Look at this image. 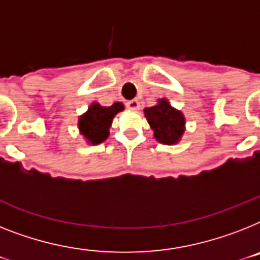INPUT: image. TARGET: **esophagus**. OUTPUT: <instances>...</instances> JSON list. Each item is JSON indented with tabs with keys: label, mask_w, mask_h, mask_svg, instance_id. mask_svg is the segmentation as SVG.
Returning <instances> with one entry per match:
<instances>
[{
	"label": "esophagus",
	"mask_w": 260,
	"mask_h": 260,
	"mask_svg": "<svg viewBox=\"0 0 260 260\" xmlns=\"http://www.w3.org/2000/svg\"><path fill=\"white\" fill-rule=\"evenodd\" d=\"M126 107H128L129 109H132V111H139V109H140V101L136 100V99L129 100L128 103H126Z\"/></svg>",
	"instance_id": "34e87169"
}]
</instances>
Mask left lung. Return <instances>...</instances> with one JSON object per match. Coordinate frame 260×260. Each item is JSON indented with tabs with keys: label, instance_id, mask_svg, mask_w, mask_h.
Returning a JSON list of instances; mask_svg holds the SVG:
<instances>
[{
	"label": "left lung",
	"instance_id": "obj_1",
	"mask_svg": "<svg viewBox=\"0 0 260 260\" xmlns=\"http://www.w3.org/2000/svg\"><path fill=\"white\" fill-rule=\"evenodd\" d=\"M144 115L153 129L156 140L163 144H175L184 132V117L167 100H160L159 104L144 109Z\"/></svg>",
	"mask_w": 260,
	"mask_h": 260
}]
</instances>
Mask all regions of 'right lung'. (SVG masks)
I'll use <instances>...</instances> for the list:
<instances>
[{
  "label": "right lung",
  "mask_w": 260,
  "mask_h": 260,
  "mask_svg": "<svg viewBox=\"0 0 260 260\" xmlns=\"http://www.w3.org/2000/svg\"><path fill=\"white\" fill-rule=\"evenodd\" d=\"M123 109L124 105L120 103H115L111 107H101L100 104L93 103L85 115L80 117L79 128L81 134L92 144L103 143L109 135L112 119L115 117L117 112L123 111Z\"/></svg>",
  "instance_id": "1"
}]
</instances>
